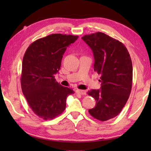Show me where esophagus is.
<instances>
[{
	"label": "esophagus",
	"mask_w": 151,
	"mask_h": 151,
	"mask_svg": "<svg viewBox=\"0 0 151 151\" xmlns=\"http://www.w3.org/2000/svg\"><path fill=\"white\" fill-rule=\"evenodd\" d=\"M76 93L82 95H86V91L85 90H82V89H77L76 91Z\"/></svg>",
	"instance_id": "1"
}]
</instances>
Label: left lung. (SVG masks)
Wrapping results in <instances>:
<instances>
[{"instance_id": "left-lung-1", "label": "left lung", "mask_w": 151, "mask_h": 151, "mask_svg": "<svg viewBox=\"0 0 151 151\" xmlns=\"http://www.w3.org/2000/svg\"><path fill=\"white\" fill-rule=\"evenodd\" d=\"M82 39L93 53L94 70L101 75V89L88 92L96 101V106L89 113L99 121H107L120 113L129 98L132 86V60L123 43L104 33L85 35Z\"/></svg>"}]
</instances>
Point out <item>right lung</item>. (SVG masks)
<instances>
[{
  "instance_id": "add662e5",
  "label": "right lung",
  "mask_w": 151,
  "mask_h": 151,
  "mask_svg": "<svg viewBox=\"0 0 151 151\" xmlns=\"http://www.w3.org/2000/svg\"><path fill=\"white\" fill-rule=\"evenodd\" d=\"M78 36L54 34L34 41L22 59V91L32 110L44 120L62 114L66 99L75 93L73 89L56 82L65 51Z\"/></svg>"
}]
</instances>
